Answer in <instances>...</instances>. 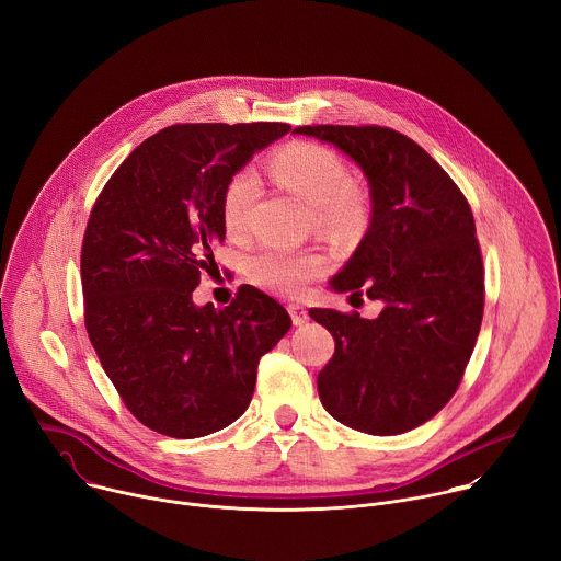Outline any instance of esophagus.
Listing matches in <instances>:
<instances>
[{"mask_svg":"<svg viewBox=\"0 0 561 561\" xmlns=\"http://www.w3.org/2000/svg\"><path fill=\"white\" fill-rule=\"evenodd\" d=\"M288 312H290V319H293L295 327H301V324L308 322V312H306L301 306L290 304V306H288Z\"/></svg>","mask_w":561,"mask_h":561,"instance_id":"1","label":"esophagus"}]
</instances>
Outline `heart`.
I'll return each instance as SVG.
<instances>
[{"label":"heart","mask_w":561,"mask_h":561,"mask_svg":"<svg viewBox=\"0 0 561 561\" xmlns=\"http://www.w3.org/2000/svg\"><path fill=\"white\" fill-rule=\"evenodd\" d=\"M271 180L286 193L312 208L314 221L331 232L355 230L366 215V199L348 182L342 159L327 146L290 144L273 154L268 164ZM260 195V182L253 171H239L221 197V219L228 234H242L249 226L253 204ZM327 271L319 253H293L266 247L249 260L251 279L264 290L297 297L308 284Z\"/></svg>","instance_id":"obj_1"}]
</instances>
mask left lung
Listing matches in <instances>:
<instances>
[{"label": "left lung", "mask_w": 561, "mask_h": 561, "mask_svg": "<svg viewBox=\"0 0 561 561\" xmlns=\"http://www.w3.org/2000/svg\"><path fill=\"white\" fill-rule=\"evenodd\" d=\"M351 157L370 193V224L335 293L381 301L375 319L310 308L335 355L317 375L322 407L344 426L399 435L455 394L484 314V266L470 206L435 159L381 126H299Z\"/></svg>", "instance_id": "left-lung-1"}]
</instances>
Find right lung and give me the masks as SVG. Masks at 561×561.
<instances>
[{
  "instance_id": "1",
  "label": "right lung",
  "mask_w": 561,
  "mask_h": 561,
  "mask_svg": "<svg viewBox=\"0 0 561 561\" xmlns=\"http://www.w3.org/2000/svg\"><path fill=\"white\" fill-rule=\"evenodd\" d=\"M288 124H178L141 141L98 197L82 247L91 344L128 411L178 439L217 433L249 409L257 364L290 317L242 286L226 308L193 290L224 242L221 197Z\"/></svg>"
}]
</instances>
